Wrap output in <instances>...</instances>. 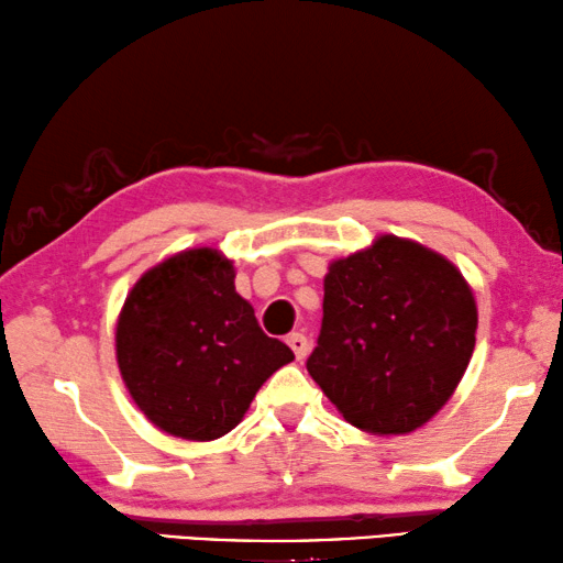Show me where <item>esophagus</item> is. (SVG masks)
Instances as JSON below:
<instances>
[{"mask_svg":"<svg viewBox=\"0 0 563 563\" xmlns=\"http://www.w3.org/2000/svg\"><path fill=\"white\" fill-rule=\"evenodd\" d=\"M285 343L292 349V354H296V358H306L308 356V339L303 333H290L288 339H285Z\"/></svg>","mask_w":563,"mask_h":563,"instance_id":"1","label":"esophagus"}]
</instances>
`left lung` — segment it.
<instances>
[{
	"mask_svg": "<svg viewBox=\"0 0 563 563\" xmlns=\"http://www.w3.org/2000/svg\"><path fill=\"white\" fill-rule=\"evenodd\" d=\"M477 306L455 263L397 234L335 257L308 374L349 424L409 434L448 405L475 349Z\"/></svg>",
	"mask_w": 563,
	"mask_h": 563,
	"instance_id": "left-lung-1",
	"label": "left lung"
}]
</instances>
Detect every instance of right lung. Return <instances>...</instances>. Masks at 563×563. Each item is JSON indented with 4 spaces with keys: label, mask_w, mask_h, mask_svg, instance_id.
Wrapping results in <instances>:
<instances>
[{
    "label": "right lung",
    "mask_w": 563,
    "mask_h": 563,
    "mask_svg": "<svg viewBox=\"0 0 563 563\" xmlns=\"http://www.w3.org/2000/svg\"><path fill=\"white\" fill-rule=\"evenodd\" d=\"M234 275V260L222 250L187 247L148 267L121 306V379L133 405L172 438L228 434L257 389L296 358L260 329Z\"/></svg>",
    "instance_id": "add662e5"
}]
</instances>
